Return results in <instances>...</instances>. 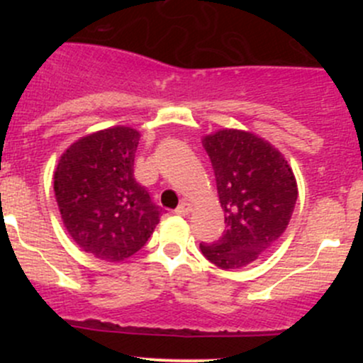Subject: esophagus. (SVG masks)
I'll list each match as a JSON object with an SVG mask.
<instances>
[{
	"label": "esophagus",
	"instance_id": "obj_1",
	"mask_svg": "<svg viewBox=\"0 0 363 363\" xmlns=\"http://www.w3.org/2000/svg\"><path fill=\"white\" fill-rule=\"evenodd\" d=\"M191 211V206H189V203H186V201H182L181 205H179L176 210H174V213L176 215H181V216H186L187 213H189Z\"/></svg>",
	"mask_w": 363,
	"mask_h": 363
}]
</instances>
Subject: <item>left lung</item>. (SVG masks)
<instances>
[{
  "mask_svg": "<svg viewBox=\"0 0 363 363\" xmlns=\"http://www.w3.org/2000/svg\"><path fill=\"white\" fill-rule=\"evenodd\" d=\"M203 147L213 165L227 230L199 249L218 268H242L285 232L297 203V182L281 153L251 133L223 129L206 136Z\"/></svg>",
  "mask_w": 363,
  "mask_h": 363,
  "instance_id": "1",
  "label": "left lung"
}]
</instances>
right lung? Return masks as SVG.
<instances>
[{"label": "right lung", "instance_id": "1", "mask_svg": "<svg viewBox=\"0 0 363 363\" xmlns=\"http://www.w3.org/2000/svg\"><path fill=\"white\" fill-rule=\"evenodd\" d=\"M140 133L116 126L78 140L62 153L54 193L62 222L85 252L123 261L138 252L162 208L135 179Z\"/></svg>", "mask_w": 363, "mask_h": 363}]
</instances>
